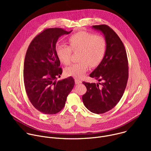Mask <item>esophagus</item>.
<instances>
[{"label": "esophagus", "instance_id": "1", "mask_svg": "<svg viewBox=\"0 0 151 151\" xmlns=\"http://www.w3.org/2000/svg\"><path fill=\"white\" fill-rule=\"evenodd\" d=\"M75 82L76 84H79V83H82V81L77 79V78H75Z\"/></svg>", "mask_w": 151, "mask_h": 151}]
</instances>
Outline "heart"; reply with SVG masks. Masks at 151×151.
Masks as SVG:
<instances>
[{"instance_id":"b5f03b06","label":"heart","mask_w":151,"mask_h":151,"mask_svg":"<svg viewBox=\"0 0 151 151\" xmlns=\"http://www.w3.org/2000/svg\"><path fill=\"white\" fill-rule=\"evenodd\" d=\"M69 46L57 44L55 47L56 55L61 63L69 65L71 61L72 51H80L78 63L72 64L66 69L65 74L76 78H82L87 72L90 66H98L103 61L107 49L105 39L85 31L72 34L68 38Z\"/></svg>"}]
</instances>
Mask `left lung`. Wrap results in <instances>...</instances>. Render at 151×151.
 <instances>
[{"instance_id": "left-lung-1", "label": "left lung", "mask_w": 151, "mask_h": 151, "mask_svg": "<svg viewBox=\"0 0 151 151\" xmlns=\"http://www.w3.org/2000/svg\"><path fill=\"white\" fill-rule=\"evenodd\" d=\"M104 35L107 43L105 56L90 75L101 83H82L87 92L82 101L93 113L104 114L113 109L121 100L128 78V62L125 47L118 35L108 26H93Z\"/></svg>"}]
</instances>
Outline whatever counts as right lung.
<instances>
[{
  "label": "right lung",
  "mask_w": 151,
  "mask_h": 151,
  "mask_svg": "<svg viewBox=\"0 0 151 151\" xmlns=\"http://www.w3.org/2000/svg\"><path fill=\"white\" fill-rule=\"evenodd\" d=\"M61 28H49L31 42L24 63V83L28 98L39 112L56 114L65 105L75 81L71 76L57 81L63 70L55 52L58 38L69 34Z\"/></svg>",
  "instance_id": "add662e5"
}]
</instances>
